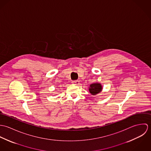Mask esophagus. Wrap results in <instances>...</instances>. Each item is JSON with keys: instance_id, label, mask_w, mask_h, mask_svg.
Listing matches in <instances>:
<instances>
[{"instance_id": "1", "label": "esophagus", "mask_w": 151, "mask_h": 151, "mask_svg": "<svg viewBox=\"0 0 151 151\" xmlns=\"http://www.w3.org/2000/svg\"><path fill=\"white\" fill-rule=\"evenodd\" d=\"M72 84L74 85H76V86H78L80 84V81L78 80H74L72 82Z\"/></svg>"}]
</instances>
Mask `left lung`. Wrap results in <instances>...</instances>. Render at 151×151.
Listing matches in <instances>:
<instances>
[{
  "label": "left lung",
  "instance_id": "left-lung-1",
  "mask_svg": "<svg viewBox=\"0 0 151 151\" xmlns=\"http://www.w3.org/2000/svg\"><path fill=\"white\" fill-rule=\"evenodd\" d=\"M102 87L101 86V84L99 83H94L90 85L89 91L92 95H95L99 93L102 91Z\"/></svg>",
  "mask_w": 151,
  "mask_h": 151
}]
</instances>
